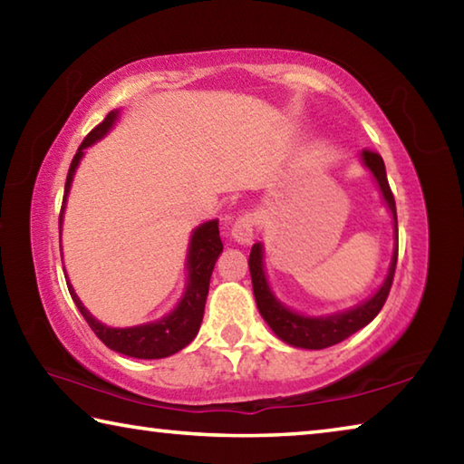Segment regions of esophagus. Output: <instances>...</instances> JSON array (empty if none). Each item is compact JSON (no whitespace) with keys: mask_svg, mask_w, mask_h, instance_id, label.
I'll return each mask as SVG.
<instances>
[{"mask_svg":"<svg viewBox=\"0 0 464 464\" xmlns=\"http://www.w3.org/2000/svg\"><path fill=\"white\" fill-rule=\"evenodd\" d=\"M254 235H256V217L251 213H243L233 225L231 237L233 241H237L239 246H249V243L254 241Z\"/></svg>","mask_w":464,"mask_h":464,"instance_id":"obj_1","label":"esophagus"}]
</instances>
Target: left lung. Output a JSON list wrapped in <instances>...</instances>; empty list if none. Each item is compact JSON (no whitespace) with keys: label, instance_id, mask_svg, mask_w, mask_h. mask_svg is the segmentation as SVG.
Listing matches in <instances>:
<instances>
[{"label":"left lung","instance_id":"8db88e82","mask_svg":"<svg viewBox=\"0 0 464 464\" xmlns=\"http://www.w3.org/2000/svg\"><path fill=\"white\" fill-rule=\"evenodd\" d=\"M360 161L362 166L371 171L379 192L384 200V207L391 213L392 218V229H395V246H392V256L389 264V272L384 276L382 285L376 288V293L366 298V301L348 307L343 311L325 313V315H304L295 309L286 307L280 298L274 295L270 288L268 276H266V266H264V246L260 241L254 243L249 254V274H251V285H254V296L260 315L264 317L266 324L276 337L288 345L303 350H324L329 345H335L343 342L345 337L356 334L358 329L371 324V321L379 315L384 301H387L389 290L392 285V274H395L397 266V208L395 198L387 182V169H384V161L379 153L364 151L360 153Z\"/></svg>","mask_w":464,"mask_h":464}]
</instances>
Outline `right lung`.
<instances>
[{
  "label": "right lung",
  "instance_id": "right-lung-1",
  "mask_svg": "<svg viewBox=\"0 0 464 464\" xmlns=\"http://www.w3.org/2000/svg\"><path fill=\"white\" fill-rule=\"evenodd\" d=\"M119 119H121V110H112V112H108L106 119L83 139V143L80 145V149H77V153L72 161V168H69V174H67L65 194H63L59 235L63 233V215H65L67 196H69V190H72L73 176L83 160L85 149L104 139L108 132L114 129V124L119 122ZM221 254H223V241H221V235H218V218H213V221H207L196 227V229H192L190 243H188V254H186V286L178 304L161 319L147 321V324L132 325V327H110L106 324H102L100 319L93 317L92 313L83 307L80 296L75 295L72 282H69L65 266H63V272H65L69 295H72L77 309H80L83 319L88 321L92 332L96 334L110 350L119 352L122 356H130L139 360H157V358H168L171 354H176V352L186 348V345L194 340L196 334H198L202 315H204V303H207V295H208L210 276H213L215 264ZM61 260H63V249H61Z\"/></svg>",
  "mask_w": 464,
  "mask_h": 464
}]
</instances>
